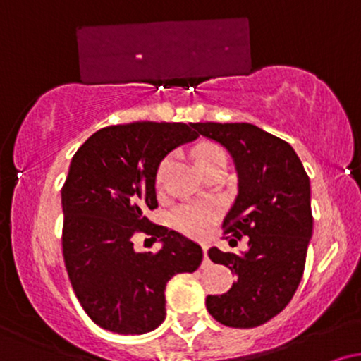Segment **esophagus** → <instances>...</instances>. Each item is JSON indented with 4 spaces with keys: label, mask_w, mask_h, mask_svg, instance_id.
<instances>
[{
    "label": "esophagus",
    "mask_w": 361,
    "mask_h": 361,
    "mask_svg": "<svg viewBox=\"0 0 361 361\" xmlns=\"http://www.w3.org/2000/svg\"><path fill=\"white\" fill-rule=\"evenodd\" d=\"M202 250H204V268H205L210 264V258H209V255H207V252H209V244H204V246H202Z\"/></svg>",
    "instance_id": "34e87169"
}]
</instances>
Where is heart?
<instances>
[{"mask_svg": "<svg viewBox=\"0 0 361 361\" xmlns=\"http://www.w3.org/2000/svg\"><path fill=\"white\" fill-rule=\"evenodd\" d=\"M217 161H226V154L215 144H202L197 151V166L198 169L209 166V164L217 163ZM169 169V159H164L157 168V183L164 180ZM173 226L181 233L200 238L209 233L215 221V210L210 205L198 204V202H190V204L180 205L171 215Z\"/></svg>", "mask_w": 361, "mask_h": 361, "instance_id": "obj_1", "label": "heart"}]
</instances>
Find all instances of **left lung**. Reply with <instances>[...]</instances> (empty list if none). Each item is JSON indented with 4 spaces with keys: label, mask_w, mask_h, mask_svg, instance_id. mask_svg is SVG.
<instances>
[{
    "label": "left lung",
    "mask_w": 361,
    "mask_h": 361,
    "mask_svg": "<svg viewBox=\"0 0 361 361\" xmlns=\"http://www.w3.org/2000/svg\"><path fill=\"white\" fill-rule=\"evenodd\" d=\"M195 130L233 157L238 195L222 227L231 244L250 238L239 255L209 250L238 280L227 293L207 297V310L224 326H261L287 307L300 283L312 238L310 180L288 142L252 123L198 122Z\"/></svg>",
    "instance_id": "8db88e82"
}]
</instances>
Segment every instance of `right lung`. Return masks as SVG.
Instances as JSON below:
<instances>
[{"mask_svg":"<svg viewBox=\"0 0 361 361\" xmlns=\"http://www.w3.org/2000/svg\"><path fill=\"white\" fill-rule=\"evenodd\" d=\"M197 139L195 123L111 126L94 132L69 164L61 192L62 255L78 300L103 329L154 331L166 319L168 281L200 267V244L146 217L157 207L161 161ZM139 230L159 237L161 250H135L131 238Z\"/></svg>","mask_w":361,"mask_h":361,"instance_id":"1","label":"right lung"}]
</instances>
